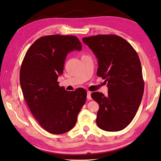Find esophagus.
<instances>
[{"label":"esophagus","instance_id":"34e87169","mask_svg":"<svg viewBox=\"0 0 161 161\" xmlns=\"http://www.w3.org/2000/svg\"><path fill=\"white\" fill-rule=\"evenodd\" d=\"M87 99H92V97H91V92L90 91H88L87 92Z\"/></svg>","mask_w":161,"mask_h":161}]
</instances>
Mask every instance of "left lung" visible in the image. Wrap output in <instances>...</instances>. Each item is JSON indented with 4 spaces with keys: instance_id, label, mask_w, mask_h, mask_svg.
<instances>
[{
    "instance_id": "left-lung-1",
    "label": "left lung",
    "mask_w": 161,
    "mask_h": 161,
    "mask_svg": "<svg viewBox=\"0 0 161 161\" xmlns=\"http://www.w3.org/2000/svg\"><path fill=\"white\" fill-rule=\"evenodd\" d=\"M98 60L97 75L108 83V94L92 92L99 108L96 123L99 128L117 132L128 126L139 109L144 92L141 62L131 44L116 35L82 38Z\"/></svg>"
}]
</instances>
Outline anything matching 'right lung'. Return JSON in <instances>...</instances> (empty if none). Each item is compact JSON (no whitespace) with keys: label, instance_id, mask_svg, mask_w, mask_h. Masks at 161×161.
I'll return each mask as SVG.
<instances>
[{"label":"right lung","instance_id":"add662e5","mask_svg":"<svg viewBox=\"0 0 161 161\" xmlns=\"http://www.w3.org/2000/svg\"><path fill=\"white\" fill-rule=\"evenodd\" d=\"M81 50L76 36H46L32 44L22 61L20 83L24 98L33 117L49 133L61 134L71 130L86 103L85 89L67 91L58 81L66 55Z\"/></svg>","mask_w":161,"mask_h":161}]
</instances>
